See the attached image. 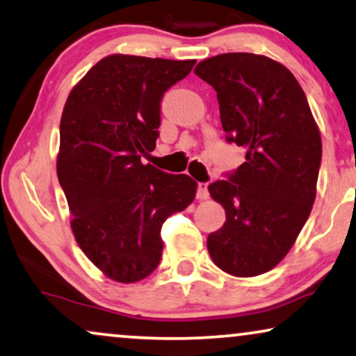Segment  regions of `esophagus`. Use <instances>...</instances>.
Instances as JSON below:
<instances>
[{
  "label": "esophagus",
  "mask_w": 356,
  "mask_h": 356,
  "mask_svg": "<svg viewBox=\"0 0 356 356\" xmlns=\"http://www.w3.org/2000/svg\"><path fill=\"white\" fill-rule=\"evenodd\" d=\"M208 197H209L208 185L203 184V182H200V184L197 185V198H198V200H208Z\"/></svg>",
  "instance_id": "1"
}]
</instances>
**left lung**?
I'll list each match as a JSON object with an SVG mask.
<instances>
[{
    "instance_id": "obj_1",
    "label": "left lung",
    "mask_w": 356,
    "mask_h": 356,
    "mask_svg": "<svg viewBox=\"0 0 356 356\" xmlns=\"http://www.w3.org/2000/svg\"><path fill=\"white\" fill-rule=\"evenodd\" d=\"M195 74L216 90L227 142L245 163L208 187L226 209L209 234V257L224 273L253 277L282 261L312 213L321 166V134L297 79L253 53L218 54Z\"/></svg>"
}]
</instances>
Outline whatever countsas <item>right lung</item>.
<instances>
[{
  "mask_svg": "<svg viewBox=\"0 0 356 356\" xmlns=\"http://www.w3.org/2000/svg\"><path fill=\"white\" fill-rule=\"evenodd\" d=\"M195 59L109 54L71 90L56 171L79 247L104 276L134 284L161 259L163 222L193 202L197 182L142 164L156 147L164 92Z\"/></svg>",
  "mask_w": 356,
  "mask_h": 356,
  "instance_id": "obj_1",
  "label": "right lung"
}]
</instances>
